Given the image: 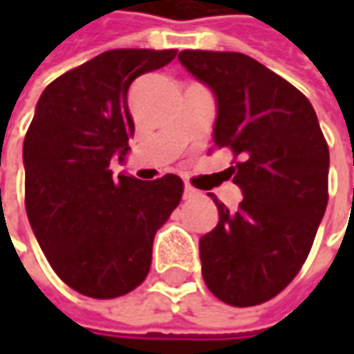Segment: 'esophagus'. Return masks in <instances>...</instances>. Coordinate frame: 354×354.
Returning a JSON list of instances; mask_svg holds the SVG:
<instances>
[{
    "instance_id": "obj_1",
    "label": "esophagus",
    "mask_w": 354,
    "mask_h": 354,
    "mask_svg": "<svg viewBox=\"0 0 354 354\" xmlns=\"http://www.w3.org/2000/svg\"><path fill=\"white\" fill-rule=\"evenodd\" d=\"M198 193L193 189V187H189V185H185V191H183V198L185 201H191V198L197 197Z\"/></svg>"
}]
</instances>
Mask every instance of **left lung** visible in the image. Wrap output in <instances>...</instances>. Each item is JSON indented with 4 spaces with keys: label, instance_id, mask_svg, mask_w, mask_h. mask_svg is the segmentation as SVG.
<instances>
[{
    "label": "left lung",
    "instance_id": "8db88e82",
    "mask_svg": "<svg viewBox=\"0 0 354 354\" xmlns=\"http://www.w3.org/2000/svg\"><path fill=\"white\" fill-rule=\"evenodd\" d=\"M179 61L214 94L216 149L242 191L236 211L212 193L218 225L198 240L203 278L234 307L264 304L301 270L327 209L329 147L313 106L242 53L183 50Z\"/></svg>",
    "mask_w": 354,
    "mask_h": 354
}]
</instances>
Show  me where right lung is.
Returning a JSON list of instances; mask_svg holds the SVG:
<instances>
[{
  "mask_svg": "<svg viewBox=\"0 0 354 354\" xmlns=\"http://www.w3.org/2000/svg\"><path fill=\"white\" fill-rule=\"evenodd\" d=\"M177 50L114 48L43 90L23 142L25 209L57 276L75 292L112 299L142 283L156 232L183 195L165 175L140 181L110 163L126 161L133 120L128 90Z\"/></svg>",
  "mask_w": 354,
  "mask_h": 354,
  "instance_id": "1",
  "label": "right lung"
}]
</instances>
